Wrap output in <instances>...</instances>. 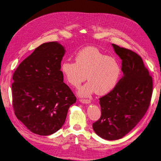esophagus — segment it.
<instances>
[{
	"label": "esophagus",
	"instance_id": "esophagus-1",
	"mask_svg": "<svg viewBox=\"0 0 161 161\" xmlns=\"http://www.w3.org/2000/svg\"><path fill=\"white\" fill-rule=\"evenodd\" d=\"M80 101L82 103L85 104H89L91 103V100L89 99H80Z\"/></svg>",
	"mask_w": 161,
	"mask_h": 161
}]
</instances>
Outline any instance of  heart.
I'll use <instances>...</instances> for the list:
<instances>
[{
    "label": "heart",
    "mask_w": 161,
    "mask_h": 161,
    "mask_svg": "<svg viewBox=\"0 0 161 161\" xmlns=\"http://www.w3.org/2000/svg\"><path fill=\"white\" fill-rule=\"evenodd\" d=\"M61 70L66 81L75 88L86 80L87 75L89 82L79 91L83 97L95 92L98 95L109 93L116 87L121 75V67L116 59L95 47L80 50L75 55V62H63Z\"/></svg>",
    "instance_id": "b5f03b06"
}]
</instances>
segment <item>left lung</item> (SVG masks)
Segmentation results:
<instances>
[{
    "label": "left lung",
    "instance_id": "obj_1",
    "mask_svg": "<svg viewBox=\"0 0 161 161\" xmlns=\"http://www.w3.org/2000/svg\"><path fill=\"white\" fill-rule=\"evenodd\" d=\"M122 60L123 76L116 87L100 97L101 115L92 123L95 133L108 140L128 134L144 116L153 92V79L136 53L112 44Z\"/></svg>",
    "mask_w": 161,
    "mask_h": 161
}]
</instances>
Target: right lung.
Segmentation results:
<instances>
[{
    "instance_id": "add662e5",
    "label": "right lung",
    "mask_w": 161,
    "mask_h": 161,
    "mask_svg": "<svg viewBox=\"0 0 161 161\" xmlns=\"http://www.w3.org/2000/svg\"><path fill=\"white\" fill-rule=\"evenodd\" d=\"M57 42L44 43L19 64L12 84L14 114L32 132L47 136L60 129L76 97L63 82L64 54Z\"/></svg>"
}]
</instances>
